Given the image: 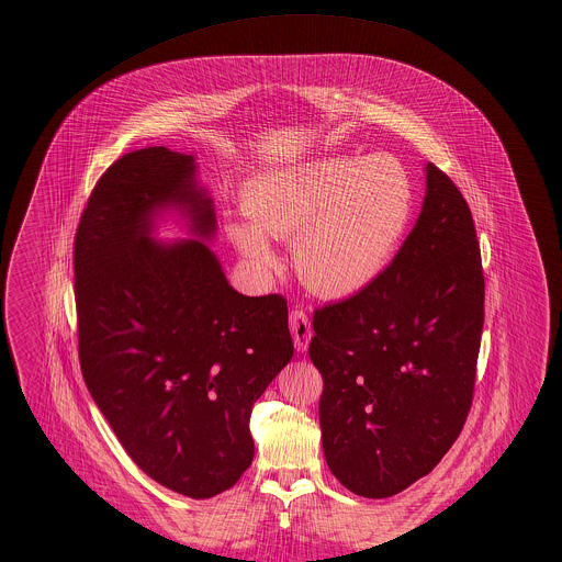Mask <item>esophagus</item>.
<instances>
[{
	"label": "esophagus",
	"instance_id": "1",
	"mask_svg": "<svg viewBox=\"0 0 562 562\" xmlns=\"http://www.w3.org/2000/svg\"><path fill=\"white\" fill-rule=\"evenodd\" d=\"M290 330H292V339L299 352H307L310 341H312V324L303 310H294L290 314Z\"/></svg>",
	"mask_w": 562,
	"mask_h": 562
}]
</instances>
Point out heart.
Returning a JSON list of instances; mask_svg holds the SVG:
<instances>
[{
  "instance_id": "heart-1",
  "label": "heart",
  "mask_w": 562,
  "mask_h": 562,
  "mask_svg": "<svg viewBox=\"0 0 562 562\" xmlns=\"http://www.w3.org/2000/svg\"><path fill=\"white\" fill-rule=\"evenodd\" d=\"M248 221L227 236L259 272L277 266L272 240L292 241L301 281L344 299L370 288L392 263L415 210L402 161L376 154L281 166L250 177L241 192Z\"/></svg>"
}]
</instances>
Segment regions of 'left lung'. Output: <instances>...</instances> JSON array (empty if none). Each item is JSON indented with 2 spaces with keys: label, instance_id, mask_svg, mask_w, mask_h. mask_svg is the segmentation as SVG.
<instances>
[{
  "label": "left lung",
  "instance_id": "left-lung-1",
  "mask_svg": "<svg viewBox=\"0 0 562 562\" xmlns=\"http://www.w3.org/2000/svg\"><path fill=\"white\" fill-rule=\"evenodd\" d=\"M424 170L422 212L387 270L314 316L326 465L372 499L435 470L476 379L484 277L472 212L446 172L430 161Z\"/></svg>",
  "mask_w": 562,
  "mask_h": 562
}]
</instances>
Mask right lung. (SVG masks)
Segmentation results:
<instances>
[{
  "label": "right lung",
  "instance_id": "add662e5",
  "mask_svg": "<svg viewBox=\"0 0 562 562\" xmlns=\"http://www.w3.org/2000/svg\"><path fill=\"white\" fill-rule=\"evenodd\" d=\"M168 220L186 239L157 238ZM214 238L196 156L147 147L101 175L74 252L86 387L132 461L194 499L240 481L252 404L294 355L285 301L236 292Z\"/></svg>",
  "mask_w": 562,
  "mask_h": 562
}]
</instances>
